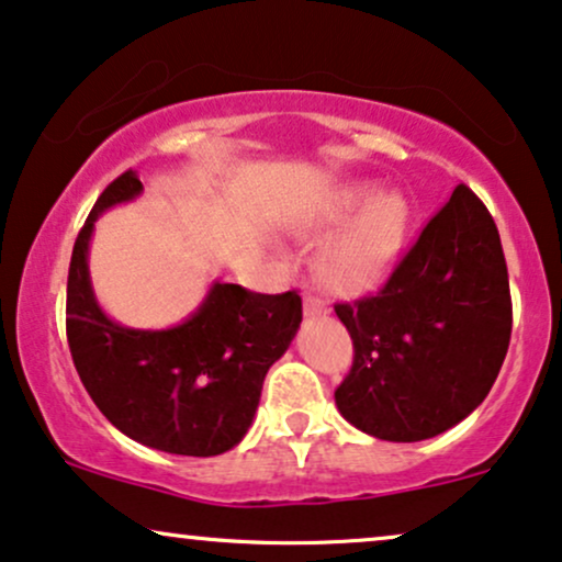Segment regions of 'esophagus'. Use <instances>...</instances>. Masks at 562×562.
Instances as JSON below:
<instances>
[{"mask_svg": "<svg viewBox=\"0 0 562 562\" xmlns=\"http://www.w3.org/2000/svg\"><path fill=\"white\" fill-rule=\"evenodd\" d=\"M303 311H305V316H324V314H329V305H326L318 295H305Z\"/></svg>", "mask_w": 562, "mask_h": 562, "instance_id": "34e87169", "label": "esophagus"}]
</instances>
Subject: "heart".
Instances as JSON below:
<instances>
[{
    "mask_svg": "<svg viewBox=\"0 0 562 562\" xmlns=\"http://www.w3.org/2000/svg\"><path fill=\"white\" fill-rule=\"evenodd\" d=\"M360 207L366 210L318 254V274L324 285L339 295H366L379 290L394 272L407 236V207L402 196L381 194L373 199L371 187L345 191L331 220L342 223Z\"/></svg>",
    "mask_w": 562,
    "mask_h": 562,
    "instance_id": "heart-1",
    "label": "heart"
}]
</instances>
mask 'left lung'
Returning a JSON list of instances; mask_svg holds the SVG:
<instances>
[{"label":"left lung","mask_w":562,"mask_h":562,"mask_svg":"<svg viewBox=\"0 0 562 562\" xmlns=\"http://www.w3.org/2000/svg\"><path fill=\"white\" fill-rule=\"evenodd\" d=\"M352 337L339 412L412 443L453 428L493 389L510 342V288L495 220L459 183L375 295L334 305Z\"/></svg>","instance_id":"1"}]
</instances>
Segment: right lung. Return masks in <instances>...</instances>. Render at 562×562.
<instances>
[{"instance_id": "obj_1", "label": "right lung", "mask_w": 562, "mask_h": 562, "mask_svg": "<svg viewBox=\"0 0 562 562\" xmlns=\"http://www.w3.org/2000/svg\"><path fill=\"white\" fill-rule=\"evenodd\" d=\"M139 191L137 173L124 170L92 204L75 240L67 277L69 352L90 400L124 436L166 453L217 457L246 436L269 366L301 326V295L215 282L196 314L173 329L111 322L90 285L92 225Z\"/></svg>"}]
</instances>
